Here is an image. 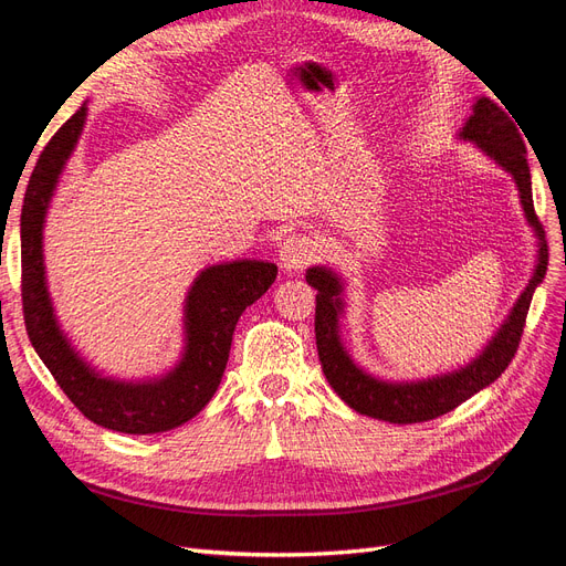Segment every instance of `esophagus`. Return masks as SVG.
I'll return each instance as SVG.
<instances>
[{"mask_svg": "<svg viewBox=\"0 0 566 566\" xmlns=\"http://www.w3.org/2000/svg\"><path fill=\"white\" fill-rule=\"evenodd\" d=\"M316 254H318V248L310 235L293 233L283 238V243L279 248V264L285 271H300L306 264H312L316 260Z\"/></svg>", "mask_w": 566, "mask_h": 566, "instance_id": "34e87169", "label": "esophagus"}]
</instances>
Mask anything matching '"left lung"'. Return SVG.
Listing matches in <instances>:
<instances>
[{
	"label": "left lung",
	"instance_id": "8db88e82",
	"mask_svg": "<svg viewBox=\"0 0 566 566\" xmlns=\"http://www.w3.org/2000/svg\"><path fill=\"white\" fill-rule=\"evenodd\" d=\"M506 114L499 104H493L491 98L482 96L472 106V115L465 127H462L460 139L474 142L491 160L499 163L505 172H510L512 179H515L528 227H534L538 235V264L517 304L512 306L507 321L501 325V331L493 335L486 349L479 354L474 361L447 375H437V378H427L418 382H385L373 378V375L364 373L352 361L339 339L337 318L342 314V306H345V302L339 297V279L325 266H312L306 271V283L318 290L314 325L323 375L337 391V397L349 408H354L356 413L394 424L434 420L458 408L462 401L474 397L479 389H484L493 380H499L501 373L510 366L512 358H515L524 333L531 297H534V290L543 281L547 269V243L543 224L534 210V196H531L526 146L520 134L522 127L517 129V119L509 117L512 113L509 116Z\"/></svg>",
	"mask_w": 566,
	"mask_h": 566
}]
</instances>
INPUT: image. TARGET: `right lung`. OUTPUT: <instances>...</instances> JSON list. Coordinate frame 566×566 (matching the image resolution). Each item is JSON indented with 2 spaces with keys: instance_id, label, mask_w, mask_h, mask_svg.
Instances as JSON below:
<instances>
[{
  "instance_id": "right-lung-1",
  "label": "right lung",
  "mask_w": 566,
  "mask_h": 566,
  "mask_svg": "<svg viewBox=\"0 0 566 566\" xmlns=\"http://www.w3.org/2000/svg\"><path fill=\"white\" fill-rule=\"evenodd\" d=\"M87 117L82 106L51 136L32 169L21 212V297L32 347L49 373L84 418L125 434H156L175 430L198 416L214 397L224 375L235 323L252 302L276 281V264L238 260L205 269L186 297V349L177 368L148 382H119L101 378L61 333L51 306L42 227L49 200L63 167L80 139Z\"/></svg>"
}]
</instances>
